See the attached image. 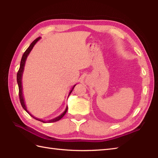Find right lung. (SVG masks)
I'll return each mask as SVG.
<instances>
[{"instance_id":"right-lung-1","label":"right lung","mask_w":158,"mask_h":158,"mask_svg":"<svg viewBox=\"0 0 158 158\" xmlns=\"http://www.w3.org/2000/svg\"><path fill=\"white\" fill-rule=\"evenodd\" d=\"M41 39V37H38L36 38L34 41H33L31 45H30V46L28 48V49L26 50V52L23 53V54L22 56V60H21V62H20V66H19V70L18 73H17V82H18V88H19V100H20V103H21V105L23 107V109H24L26 112H27L30 115H31V117H32L33 118H35V119L36 120H39L40 121V122H42L43 123H52V122H57V121H59L60 119H62V117L64 116V115L66 114V113L67 112V110H68V106H66V108L65 109L64 111V113L62 114H61V115H59L58 117H56V118L53 119H51V120H48V121H43L41 119H37L36 118V117H35L34 116H32V115H31V113H30L28 111L27 109H26V105H25V102H24V100H23V93H22V74H23V69H24V66H25V62H26V58H27V57L28 56V54L30 53V52H31V50L32 49L33 47L35 46V45L36 43V42H37L39 40ZM76 85H74L72 89L70 90V92H69V96L70 94V93L72 92L73 89H74V88H75V86Z\"/></svg>"}]
</instances>
